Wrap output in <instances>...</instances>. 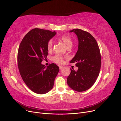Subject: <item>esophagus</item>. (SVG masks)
<instances>
[{
  "mask_svg": "<svg viewBox=\"0 0 121 121\" xmlns=\"http://www.w3.org/2000/svg\"><path fill=\"white\" fill-rule=\"evenodd\" d=\"M63 67H62V66H59V69H60H60H63Z\"/></svg>",
  "mask_w": 121,
  "mask_h": 121,
  "instance_id": "1",
  "label": "esophagus"
}]
</instances>
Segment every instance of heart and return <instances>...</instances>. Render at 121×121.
Wrapping results in <instances>:
<instances>
[{
  "instance_id": "b5f03b06",
  "label": "heart",
  "mask_w": 121,
  "mask_h": 121,
  "mask_svg": "<svg viewBox=\"0 0 121 121\" xmlns=\"http://www.w3.org/2000/svg\"><path fill=\"white\" fill-rule=\"evenodd\" d=\"M60 40L63 41L67 48L71 47L73 45V41L72 39L69 36L67 35H63L60 37ZM53 47V41L52 40H50L47 43V49L49 51L52 50ZM65 57L62 56L60 55L56 54V56L52 57V60L56 63L58 64H62L64 63Z\"/></svg>"
}]
</instances>
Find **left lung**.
<instances>
[{
    "label": "left lung",
    "instance_id": "1",
    "mask_svg": "<svg viewBox=\"0 0 121 121\" xmlns=\"http://www.w3.org/2000/svg\"><path fill=\"white\" fill-rule=\"evenodd\" d=\"M78 39V49L71 63L78 67L75 71L71 69L67 78L69 87L75 91L82 92L89 89L98 77L101 67V55L96 40L89 33L79 29H73Z\"/></svg>",
    "mask_w": 121,
    "mask_h": 121
}]
</instances>
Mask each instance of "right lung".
<instances>
[{
    "mask_svg": "<svg viewBox=\"0 0 121 121\" xmlns=\"http://www.w3.org/2000/svg\"><path fill=\"white\" fill-rule=\"evenodd\" d=\"M56 33L35 28L21 41L17 52V65L26 85L34 92L43 94L52 90L59 67L55 64L47 68L41 64L48 55L47 43Z\"/></svg>",
    "mask_w": 121,
    "mask_h": 121,
    "instance_id": "add662e5",
    "label": "right lung"
}]
</instances>
